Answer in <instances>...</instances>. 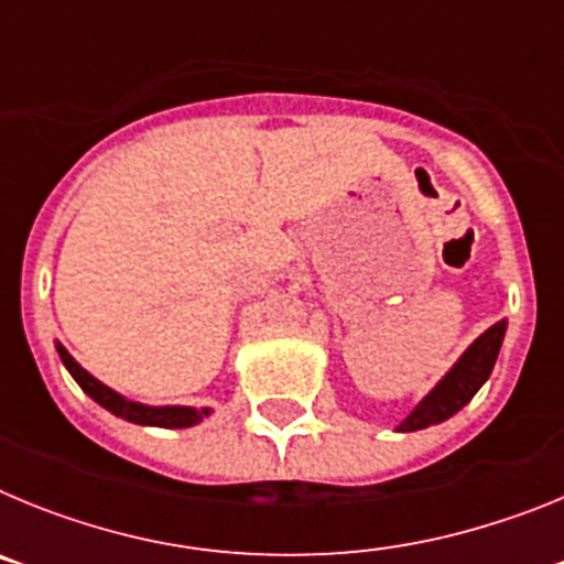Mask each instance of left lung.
Masks as SVG:
<instances>
[{
    "instance_id": "obj_1",
    "label": "left lung",
    "mask_w": 564,
    "mask_h": 564,
    "mask_svg": "<svg viewBox=\"0 0 564 564\" xmlns=\"http://www.w3.org/2000/svg\"><path fill=\"white\" fill-rule=\"evenodd\" d=\"M502 336H506V322H497V325L488 327L480 338H477L471 347L460 356V361L446 372L441 383L430 395L417 403L412 415L398 426V432H417L426 430L432 423H441L446 417H452L455 412H460L475 392L480 390L486 378L491 376L497 361V352H500Z\"/></svg>"
}]
</instances>
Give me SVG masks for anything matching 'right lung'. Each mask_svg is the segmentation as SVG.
<instances>
[{"mask_svg":"<svg viewBox=\"0 0 564 564\" xmlns=\"http://www.w3.org/2000/svg\"><path fill=\"white\" fill-rule=\"evenodd\" d=\"M56 347H58V356H62L64 367L69 370V376L76 378L78 387H82V390L87 392L93 401L101 403L104 410H109L112 415L123 417V421L141 423V426H163V430H183V426H194V423H200L203 417L208 415V410H194V406H147V403L127 401V398L118 395L115 390L104 387L98 378L89 376L82 364H78L76 358L64 350L62 344H56Z\"/></svg>","mask_w":564,"mask_h":564,"instance_id":"1","label":"right lung"}]
</instances>
